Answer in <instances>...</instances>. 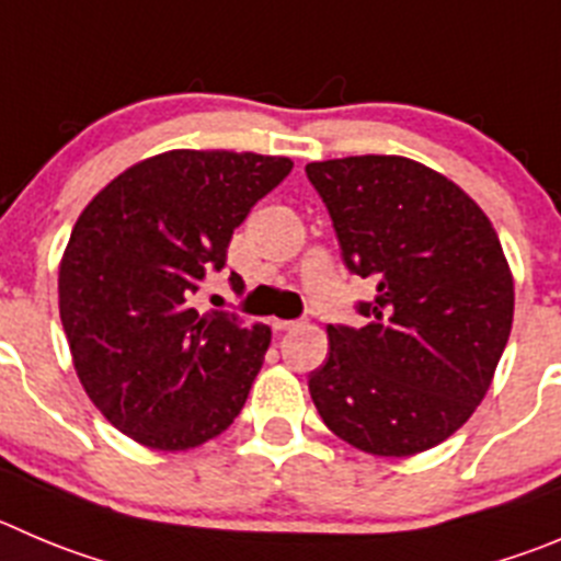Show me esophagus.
Here are the masks:
<instances>
[{
	"mask_svg": "<svg viewBox=\"0 0 561 561\" xmlns=\"http://www.w3.org/2000/svg\"><path fill=\"white\" fill-rule=\"evenodd\" d=\"M272 328H275V330H291V328H297V322H295V319H272Z\"/></svg>",
	"mask_w": 561,
	"mask_h": 561,
	"instance_id": "34e87169",
	"label": "esophagus"
}]
</instances>
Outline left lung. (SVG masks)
<instances>
[{
    "label": "left lung",
    "mask_w": 561,
    "mask_h": 561,
    "mask_svg": "<svg viewBox=\"0 0 561 561\" xmlns=\"http://www.w3.org/2000/svg\"><path fill=\"white\" fill-rule=\"evenodd\" d=\"M341 259L377 295L364 328L328 324L330 352L308 377L341 440L410 457L455 435L493 382L515 286L488 215L446 175L404 157L306 164Z\"/></svg>",
    "instance_id": "left-lung-1"
}]
</instances>
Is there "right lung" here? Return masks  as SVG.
<instances>
[{
  "mask_svg": "<svg viewBox=\"0 0 561 561\" xmlns=\"http://www.w3.org/2000/svg\"><path fill=\"white\" fill-rule=\"evenodd\" d=\"M289 173L286 157L181 148L131 164L79 215L60 261L62 330L90 402L137 444L195 449L244 408L270 328L197 313L192 295Z\"/></svg>",
  "mask_w": 561,
  "mask_h": 561,
  "instance_id": "right-lung-1",
  "label": "right lung"
}]
</instances>
